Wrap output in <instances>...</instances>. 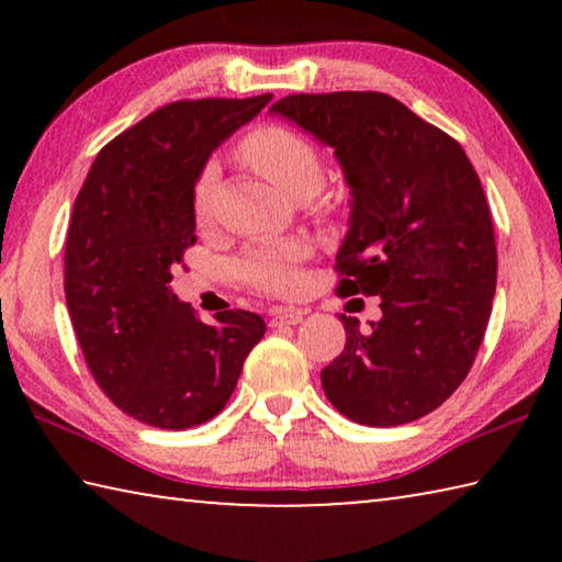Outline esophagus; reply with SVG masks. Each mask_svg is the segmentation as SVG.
I'll use <instances>...</instances> for the list:
<instances>
[{"mask_svg": "<svg viewBox=\"0 0 562 562\" xmlns=\"http://www.w3.org/2000/svg\"><path fill=\"white\" fill-rule=\"evenodd\" d=\"M304 315H307V312H302V310H288V307H280V310H274L272 315H270V327H292V325H300V322L304 319Z\"/></svg>", "mask_w": 562, "mask_h": 562, "instance_id": "esophagus-1", "label": "esophagus"}]
</instances>
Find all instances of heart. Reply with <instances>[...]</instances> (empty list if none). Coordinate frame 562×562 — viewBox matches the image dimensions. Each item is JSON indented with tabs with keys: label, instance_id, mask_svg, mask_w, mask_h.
Here are the masks:
<instances>
[{
	"label": "heart",
	"instance_id": "1",
	"mask_svg": "<svg viewBox=\"0 0 562 562\" xmlns=\"http://www.w3.org/2000/svg\"><path fill=\"white\" fill-rule=\"evenodd\" d=\"M237 154L252 170H258L270 183L292 201L312 198L322 186V160L315 146L300 133L284 126H262L237 148ZM215 170L207 168L198 178L193 190V217L198 225H207L213 217ZM307 255L302 243H258L247 247L237 260V274L252 288L265 292H292L300 284L297 262Z\"/></svg>",
	"mask_w": 562,
	"mask_h": 562
}]
</instances>
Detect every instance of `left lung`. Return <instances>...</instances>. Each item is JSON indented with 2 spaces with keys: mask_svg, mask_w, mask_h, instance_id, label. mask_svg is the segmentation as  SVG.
Masks as SVG:
<instances>
[{
  "mask_svg": "<svg viewBox=\"0 0 562 562\" xmlns=\"http://www.w3.org/2000/svg\"><path fill=\"white\" fill-rule=\"evenodd\" d=\"M335 158L349 186L339 294L379 297L382 319L322 369L339 414L402 426L441 406L469 374L496 294L491 211L465 150L376 91L297 93L270 106Z\"/></svg>",
  "mask_w": 562,
  "mask_h": 562,
  "instance_id": "1",
  "label": "left lung"
}]
</instances>
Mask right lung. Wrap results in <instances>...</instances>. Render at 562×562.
Segmentation results:
<instances>
[{
    "label": "right lung",
    "instance_id": "right-lung-1",
    "mask_svg": "<svg viewBox=\"0 0 562 562\" xmlns=\"http://www.w3.org/2000/svg\"><path fill=\"white\" fill-rule=\"evenodd\" d=\"M272 101H176L99 150L64 252L66 307L93 379L123 414L190 429L227 404L265 335L255 312L195 319L170 280L195 243L193 190L213 150Z\"/></svg>",
    "mask_w": 562,
    "mask_h": 562
}]
</instances>
